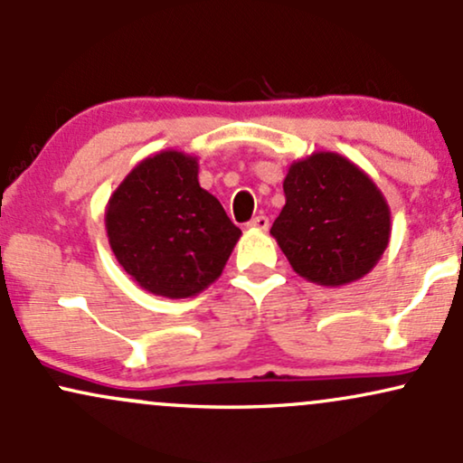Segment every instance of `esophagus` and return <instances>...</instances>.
Listing matches in <instances>:
<instances>
[{
	"label": "esophagus",
	"instance_id": "esophagus-1",
	"mask_svg": "<svg viewBox=\"0 0 463 463\" xmlns=\"http://www.w3.org/2000/svg\"><path fill=\"white\" fill-rule=\"evenodd\" d=\"M248 226L252 228V231H268L269 220L265 215H257V217H252V222H250Z\"/></svg>",
	"mask_w": 463,
	"mask_h": 463
}]
</instances>
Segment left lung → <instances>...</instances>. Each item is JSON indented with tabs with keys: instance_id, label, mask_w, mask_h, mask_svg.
Masks as SVG:
<instances>
[{
	"instance_id": "left-lung-1",
	"label": "left lung",
	"mask_w": 463,
	"mask_h": 463,
	"mask_svg": "<svg viewBox=\"0 0 463 463\" xmlns=\"http://www.w3.org/2000/svg\"><path fill=\"white\" fill-rule=\"evenodd\" d=\"M285 206L269 235L294 272L342 287L364 279L390 246L392 211L383 191L337 152H313L287 167Z\"/></svg>"
}]
</instances>
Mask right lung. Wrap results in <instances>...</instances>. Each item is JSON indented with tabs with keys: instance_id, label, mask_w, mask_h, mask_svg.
I'll list each match as a JSON object with an SVG mask.
<instances>
[{
	"instance_id": "obj_1",
	"label": "right lung",
	"mask_w": 463,
	"mask_h": 463,
	"mask_svg": "<svg viewBox=\"0 0 463 463\" xmlns=\"http://www.w3.org/2000/svg\"><path fill=\"white\" fill-rule=\"evenodd\" d=\"M198 156L161 150L117 184L104 211L106 237L141 289L191 298L224 272L241 231L220 200L200 187Z\"/></svg>"
}]
</instances>
